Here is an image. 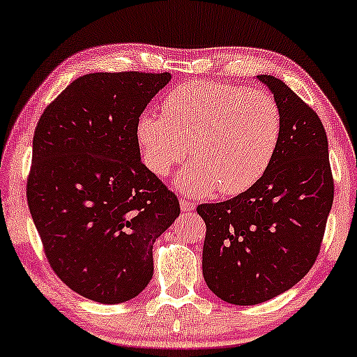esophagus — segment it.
Instances as JSON below:
<instances>
[{"mask_svg":"<svg viewBox=\"0 0 357 357\" xmlns=\"http://www.w3.org/2000/svg\"><path fill=\"white\" fill-rule=\"evenodd\" d=\"M195 209V203L188 199H181V211L183 213H190Z\"/></svg>","mask_w":357,"mask_h":357,"instance_id":"obj_1","label":"esophagus"}]
</instances>
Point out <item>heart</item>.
I'll list each match as a JSON object with an SVG mask.
<instances>
[{
  "label": "heart",
  "instance_id": "1",
  "mask_svg": "<svg viewBox=\"0 0 357 357\" xmlns=\"http://www.w3.org/2000/svg\"><path fill=\"white\" fill-rule=\"evenodd\" d=\"M162 114L138 119L143 160L165 176L188 155L192 162L176 178V188L206 195L218 189L236 195L267 173L282 135V111L264 90L218 81H189L173 89Z\"/></svg>",
  "mask_w": 357,
  "mask_h": 357
}]
</instances>
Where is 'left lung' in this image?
I'll use <instances>...</instances> for the list:
<instances>
[{"label": "left lung", "mask_w": 357, "mask_h": 357, "mask_svg": "<svg viewBox=\"0 0 357 357\" xmlns=\"http://www.w3.org/2000/svg\"><path fill=\"white\" fill-rule=\"evenodd\" d=\"M282 111V135L267 173L234 199L203 203V278L219 298L257 305L297 284L321 250L333 202L326 130L281 79L257 76Z\"/></svg>", "instance_id": "obj_1"}]
</instances>
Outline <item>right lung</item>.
Returning <instances> with one entry per match:
<instances>
[{
  "instance_id": "1",
  "label": "right lung",
  "mask_w": 357,
  "mask_h": 357,
  "mask_svg": "<svg viewBox=\"0 0 357 357\" xmlns=\"http://www.w3.org/2000/svg\"><path fill=\"white\" fill-rule=\"evenodd\" d=\"M169 73H92L39 119L26 202L54 273L82 297L122 303L149 284L152 246L179 216L141 162L138 119Z\"/></svg>"
}]
</instances>
